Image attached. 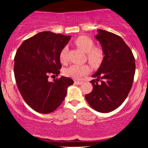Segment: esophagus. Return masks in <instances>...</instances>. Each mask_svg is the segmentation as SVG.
I'll list each match as a JSON object with an SVG mask.
<instances>
[{"label":"esophagus","instance_id":"34e87169","mask_svg":"<svg viewBox=\"0 0 148 148\" xmlns=\"http://www.w3.org/2000/svg\"><path fill=\"white\" fill-rule=\"evenodd\" d=\"M74 83H75V84H78V85H81V84H82V81H74Z\"/></svg>","mask_w":148,"mask_h":148}]
</instances>
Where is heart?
I'll return each mask as SVG.
<instances>
[{"mask_svg": "<svg viewBox=\"0 0 148 148\" xmlns=\"http://www.w3.org/2000/svg\"><path fill=\"white\" fill-rule=\"evenodd\" d=\"M74 44L83 51L86 53L89 63L93 67H97L103 60V54L100 49L95 48L94 42L90 38L86 36H80L74 40ZM67 47H64L61 49L59 53V60L62 64L67 62ZM90 67L87 64H72L64 69V76L74 79H79L83 76L88 74Z\"/></svg>", "mask_w": 148, "mask_h": 148, "instance_id": "heart-1", "label": "heart"}]
</instances>
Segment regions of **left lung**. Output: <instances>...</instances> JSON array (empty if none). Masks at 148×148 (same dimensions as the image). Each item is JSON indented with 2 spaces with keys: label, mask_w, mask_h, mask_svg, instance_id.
Here are the masks:
<instances>
[{
  "label": "left lung",
  "mask_w": 148,
  "mask_h": 148,
  "mask_svg": "<svg viewBox=\"0 0 148 148\" xmlns=\"http://www.w3.org/2000/svg\"><path fill=\"white\" fill-rule=\"evenodd\" d=\"M95 35L102 47L103 60L96 78L90 81L92 91L85 96L93 109L101 113L114 111L130 92L135 74V59L132 50L118 35L99 29ZM101 80V83L98 81Z\"/></svg>",
  "instance_id": "left-lung-1"
}]
</instances>
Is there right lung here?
Instances as JSON below:
<instances>
[{
    "label": "right lung",
    "mask_w": 148,
    "mask_h": 148,
    "mask_svg": "<svg viewBox=\"0 0 148 148\" xmlns=\"http://www.w3.org/2000/svg\"><path fill=\"white\" fill-rule=\"evenodd\" d=\"M71 36L41 32L23 42L14 57V77L22 97L30 107L40 113H51L62 103L72 79L61 76L48 81L49 75L58 76L62 65L61 49Z\"/></svg>",
    "instance_id": "right-lung-1"
}]
</instances>
